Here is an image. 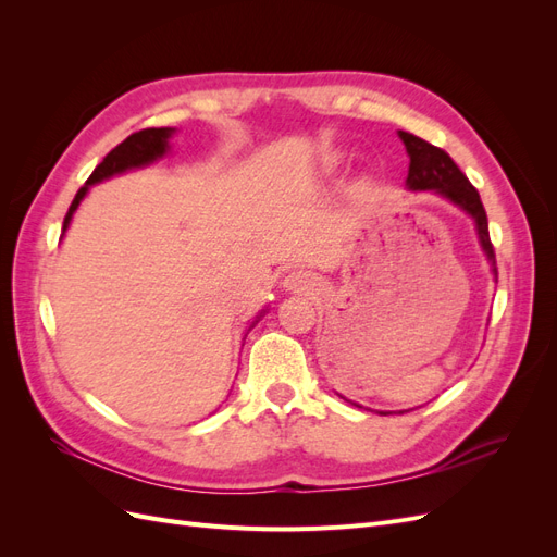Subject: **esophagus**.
<instances>
[{"mask_svg":"<svg viewBox=\"0 0 557 557\" xmlns=\"http://www.w3.org/2000/svg\"><path fill=\"white\" fill-rule=\"evenodd\" d=\"M283 288L290 293H313L318 288V278L311 272H305V269H295L288 276L283 278Z\"/></svg>","mask_w":557,"mask_h":557,"instance_id":"34e87169","label":"esophagus"}]
</instances>
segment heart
<instances>
[{"instance_id":"b5f03b06","label":"heart","mask_w":557,"mask_h":557,"mask_svg":"<svg viewBox=\"0 0 557 557\" xmlns=\"http://www.w3.org/2000/svg\"><path fill=\"white\" fill-rule=\"evenodd\" d=\"M342 156H332V158H327L325 160V172H332V170H336V166H339L342 164Z\"/></svg>"}]
</instances>
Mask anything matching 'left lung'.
<instances>
[{"mask_svg": "<svg viewBox=\"0 0 557 557\" xmlns=\"http://www.w3.org/2000/svg\"><path fill=\"white\" fill-rule=\"evenodd\" d=\"M397 134L409 153L407 188L411 193H434V195L448 199L450 205L462 209L471 218V221H474L479 244L485 252L487 264H491L493 276L497 278L495 250L491 244V234H487V215H485V209L481 205V197H479L474 185L469 183V178L460 172V166L450 160L446 150L428 144L425 139L416 137V134L401 132V129ZM379 413L391 416L393 411H379ZM399 413H404V411H399Z\"/></svg>", "mask_w": 557, "mask_h": 557, "instance_id": "8db88e82", "label": "left lung"}]
</instances>
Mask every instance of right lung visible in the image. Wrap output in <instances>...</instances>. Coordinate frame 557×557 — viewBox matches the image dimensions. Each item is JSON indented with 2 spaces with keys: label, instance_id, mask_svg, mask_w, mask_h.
Listing matches in <instances>:
<instances>
[{
  "label": "right lung",
  "instance_id": "right-lung-1",
  "mask_svg": "<svg viewBox=\"0 0 557 557\" xmlns=\"http://www.w3.org/2000/svg\"><path fill=\"white\" fill-rule=\"evenodd\" d=\"M174 134H176V127H148V129L129 134V137H127L123 144H117V146L111 150V153L95 166V172L90 174V178L86 181V185H83V188L76 193L70 211H66V215H64L62 237H64V232L70 230L72 218H74L78 205L83 201V197L88 195L90 185H97V183H102V181H107V178H111V176L125 174V172H132V170H141V166H148V164H153L156 160L164 158L166 153H170V148H172V146H170V139L174 137ZM264 311H267V309H262V311L256 315V320H252V325L258 323L260 315H262ZM252 325H250V327H252ZM250 327H248V330H250Z\"/></svg>",
  "mask_w": 557,
  "mask_h": 557
}]
</instances>
